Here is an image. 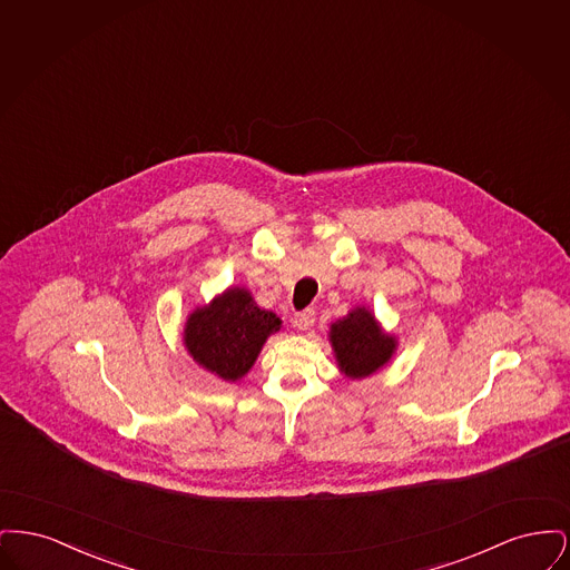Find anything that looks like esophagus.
<instances>
[{
	"label": "esophagus",
	"instance_id": "esophagus-1",
	"mask_svg": "<svg viewBox=\"0 0 570 570\" xmlns=\"http://www.w3.org/2000/svg\"><path fill=\"white\" fill-rule=\"evenodd\" d=\"M314 323H316V312L314 309L298 312L297 316L293 318V325L297 326L298 331H309Z\"/></svg>",
	"mask_w": 570,
	"mask_h": 570
}]
</instances>
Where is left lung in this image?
Wrapping results in <instances>:
<instances>
[{
    "instance_id": "1",
    "label": "left lung",
    "mask_w": 570,
    "mask_h": 570,
    "mask_svg": "<svg viewBox=\"0 0 570 570\" xmlns=\"http://www.w3.org/2000/svg\"><path fill=\"white\" fill-rule=\"evenodd\" d=\"M328 344L340 372L351 380L376 374L391 363L397 351V337L386 333L365 305H356L344 318L331 323Z\"/></svg>"
}]
</instances>
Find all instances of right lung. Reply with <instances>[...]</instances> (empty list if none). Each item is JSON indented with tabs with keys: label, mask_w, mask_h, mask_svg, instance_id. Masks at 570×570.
Segmentation results:
<instances>
[{
	"label": "right lung",
	"mask_w": 570,
	"mask_h": 570,
	"mask_svg": "<svg viewBox=\"0 0 570 570\" xmlns=\"http://www.w3.org/2000/svg\"><path fill=\"white\" fill-rule=\"evenodd\" d=\"M279 328L277 314L261 307L244 286H230L191 309L181 342L203 370L224 382H237Z\"/></svg>",
	"instance_id": "right-lung-1"
}]
</instances>
